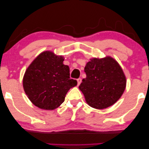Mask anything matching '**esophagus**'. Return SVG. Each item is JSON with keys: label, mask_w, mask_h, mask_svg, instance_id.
Instances as JSON below:
<instances>
[{"label": "esophagus", "mask_w": 149, "mask_h": 149, "mask_svg": "<svg viewBox=\"0 0 149 149\" xmlns=\"http://www.w3.org/2000/svg\"><path fill=\"white\" fill-rule=\"evenodd\" d=\"M81 82H82V79H77V85H78V86H79Z\"/></svg>", "instance_id": "34e87169"}]
</instances>
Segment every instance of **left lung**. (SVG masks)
Here are the masks:
<instances>
[{"instance_id": "1", "label": "left lung", "mask_w": 149, "mask_h": 149, "mask_svg": "<svg viewBox=\"0 0 149 149\" xmlns=\"http://www.w3.org/2000/svg\"><path fill=\"white\" fill-rule=\"evenodd\" d=\"M86 79L79 89L92 108L102 109L112 106L122 96L126 78L122 69L111 57L93 58L84 68Z\"/></svg>"}]
</instances>
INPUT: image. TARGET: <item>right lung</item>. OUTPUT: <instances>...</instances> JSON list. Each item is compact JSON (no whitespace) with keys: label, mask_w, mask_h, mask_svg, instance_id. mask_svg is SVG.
Listing matches in <instances>:
<instances>
[{"label":"right lung","mask_w":149,"mask_h":149,"mask_svg":"<svg viewBox=\"0 0 149 149\" xmlns=\"http://www.w3.org/2000/svg\"><path fill=\"white\" fill-rule=\"evenodd\" d=\"M64 58L46 51L40 53L26 69L23 78L25 93L39 108L53 110L65 101L67 92L77 85L70 79Z\"/></svg>","instance_id":"right-lung-1"}]
</instances>
